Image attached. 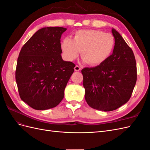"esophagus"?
Returning a JSON list of instances; mask_svg holds the SVG:
<instances>
[{
	"mask_svg": "<svg viewBox=\"0 0 150 150\" xmlns=\"http://www.w3.org/2000/svg\"><path fill=\"white\" fill-rule=\"evenodd\" d=\"M81 69V67H80V66H75V67H74V70L76 71H80Z\"/></svg>",
	"mask_w": 150,
	"mask_h": 150,
	"instance_id": "34e87169",
	"label": "esophagus"
}]
</instances>
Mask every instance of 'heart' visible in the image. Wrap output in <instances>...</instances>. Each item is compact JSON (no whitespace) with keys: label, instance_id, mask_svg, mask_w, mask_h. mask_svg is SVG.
I'll use <instances>...</instances> for the list:
<instances>
[{"label":"heart","instance_id":"b5f03b06","mask_svg":"<svg viewBox=\"0 0 150 150\" xmlns=\"http://www.w3.org/2000/svg\"><path fill=\"white\" fill-rule=\"evenodd\" d=\"M114 47L115 39L111 34L91 29L77 31L74 40L66 38L61 43V49L67 60L74 61L82 51L83 62L94 66L105 61Z\"/></svg>","mask_w":150,"mask_h":150}]
</instances>
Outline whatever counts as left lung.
Here are the masks:
<instances>
[{"label": "left lung", "instance_id": "left-lung-1", "mask_svg": "<svg viewBox=\"0 0 150 150\" xmlns=\"http://www.w3.org/2000/svg\"><path fill=\"white\" fill-rule=\"evenodd\" d=\"M115 43L113 52L96 67L81 71L85 99L95 110L111 111L130 99L137 79L133 52L118 32L112 29Z\"/></svg>", "mask_w": 150, "mask_h": 150}]
</instances>
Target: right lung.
<instances>
[{"label": "right lung", "instance_id": "right-lung-1", "mask_svg": "<svg viewBox=\"0 0 150 150\" xmlns=\"http://www.w3.org/2000/svg\"><path fill=\"white\" fill-rule=\"evenodd\" d=\"M62 27L38 30L22 46L17 59L16 80L21 99L32 108L57 106L64 96L75 64L61 57Z\"/></svg>", "mask_w": 150, "mask_h": 150}]
</instances>
